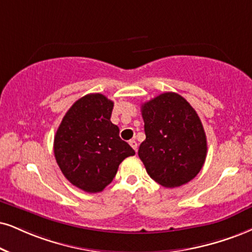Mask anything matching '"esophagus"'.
<instances>
[{
  "label": "esophagus",
  "mask_w": 252,
  "mask_h": 252,
  "mask_svg": "<svg viewBox=\"0 0 252 252\" xmlns=\"http://www.w3.org/2000/svg\"><path fill=\"white\" fill-rule=\"evenodd\" d=\"M129 145H131V147L134 150L135 152L138 151V144H136L135 140H129Z\"/></svg>",
  "instance_id": "esophagus-1"
}]
</instances>
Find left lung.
<instances>
[{
	"label": "left lung",
	"instance_id": "obj_1",
	"mask_svg": "<svg viewBox=\"0 0 252 252\" xmlns=\"http://www.w3.org/2000/svg\"><path fill=\"white\" fill-rule=\"evenodd\" d=\"M146 140L139 158L148 175L166 188L195 178L207 157V138L196 111L185 98L164 92L141 106Z\"/></svg>",
	"mask_w": 252,
	"mask_h": 252
}]
</instances>
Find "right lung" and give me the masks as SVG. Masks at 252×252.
Here are the masks:
<instances>
[{"instance_id":"add662e5","label":"right lung","mask_w":252,"mask_h":252,"mask_svg":"<svg viewBox=\"0 0 252 252\" xmlns=\"http://www.w3.org/2000/svg\"><path fill=\"white\" fill-rule=\"evenodd\" d=\"M112 110L113 101L90 93L70 107L56 132L54 153L62 173L86 192L104 190L124 159L135 154L111 123Z\"/></svg>"}]
</instances>
